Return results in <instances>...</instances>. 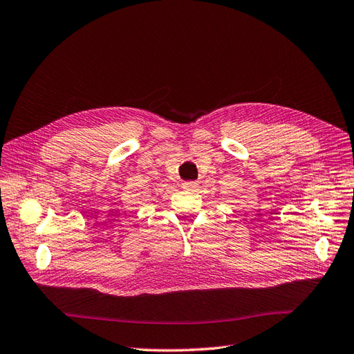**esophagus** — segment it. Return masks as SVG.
Returning a JSON list of instances; mask_svg holds the SVG:
<instances>
[{
  "mask_svg": "<svg viewBox=\"0 0 354 354\" xmlns=\"http://www.w3.org/2000/svg\"><path fill=\"white\" fill-rule=\"evenodd\" d=\"M183 187L188 191H193L197 188V183H194V180H185V183L183 184Z\"/></svg>",
  "mask_w": 354,
  "mask_h": 354,
  "instance_id": "esophagus-1",
  "label": "esophagus"
}]
</instances>
